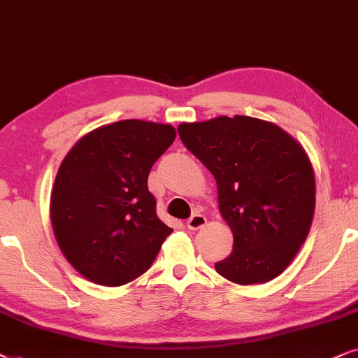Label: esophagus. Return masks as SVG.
<instances>
[{"mask_svg": "<svg viewBox=\"0 0 358 358\" xmlns=\"http://www.w3.org/2000/svg\"><path fill=\"white\" fill-rule=\"evenodd\" d=\"M204 224H206V217H204L203 214L194 213L193 216L187 221V227L189 229V231H198V229H201Z\"/></svg>", "mask_w": 358, "mask_h": 358, "instance_id": "obj_1", "label": "esophagus"}]
</instances>
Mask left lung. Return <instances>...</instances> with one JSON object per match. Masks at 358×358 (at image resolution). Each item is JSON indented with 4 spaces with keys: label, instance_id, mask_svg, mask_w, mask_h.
I'll list each match as a JSON object with an SVG mask.
<instances>
[{
    "label": "left lung",
    "instance_id": "obj_1",
    "mask_svg": "<svg viewBox=\"0 0 358 358\" xmlns=\"http://www.w3.org/2000/svg\"><path fill=\"white\" fill-rule=\"evenodd\" d=\"M185 147L211 171L234 249L214 268L237 285L278 276L306 241L316 183L306 152L273 122L219 116L178 126Z\"/></svg>",
    "mask_w": 358,
    "mask_h": 358
}]
</instances>
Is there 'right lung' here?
<instances>
[{
  "label": "right lung",
  "mask_w": 358,
  "mask_h": 358,
  "mask_svg": "<svg viewBox=\"0 0 358 358\" xmlns=\"http://www.w3.org/2000/svg\"><path fill=\"white\" fill-rule=\"evenodd\" d=\"M175 127L126 119L88 132L65 155L50 194V221L71 266L104 287L145 273L173 229L157 217L147 187Z\"/></svg>",
  "instance_id": "add662e5"
}]
</instances>
